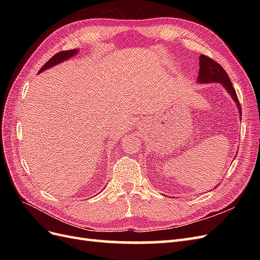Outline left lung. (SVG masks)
<instances>
[{"label":"left lung","mask_w":260,"mask_h":260,"mask_svg":"<svg viewBox=\"0 0 260 260\" xmlns=\"http://www.w3.org/2000/svg\"><path fill=\"white\" fill-rule=\"evenodd\" d=\"M198 80L200 83H210V82H220L226 91L230 93V95L234 100L235 103L238 105L239 113L242 116V107L240 105V102L235 92L230 78L228 77L225 70L221 67V65L218 64L216 60L208 57L207 55H200V72Z\"/></svg>","instance_id":"8db88e82"}]
</instances>
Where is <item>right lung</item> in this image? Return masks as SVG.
<instances>
[{
	"label": "right lung",
	"mask_w": 260,
	"mask_h": 260,
	"mask_svg": "<svg viewBox=\"0 0 260 260\" xmlns=\"http://www.w3.org/2000/svg\"><path fill=\"white\" fill-rule=\"evenodd\" d=\"M78 52V50H68V51H61V52H58L57 54H55L54 56H52L48 61L45 62V64L41 67V69L39 70V73L43 72V70L48 69L50 67H53L55 65L59 64V62L64 61L70 57H73L74 55H76Z\"/></svg>",
	"instance_id": "obj_1"
}]
</instances>
